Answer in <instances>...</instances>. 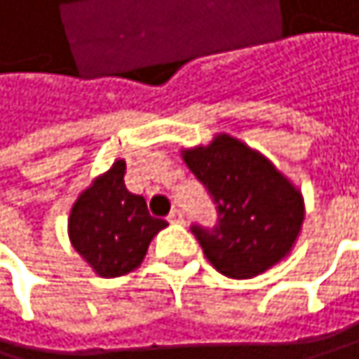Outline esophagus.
I'll list each match as a JSON object with an SVG mask.
<instances>
[{
  "instance_id": "esophagus-1",
  "label": "esophagus",
  "mask_w": 359,
  "mask_h": 359,
  "mask_svg": "<svg viewBox=\"0 0 359 359\" xmlns=\"http://www.w3.org/2000/svg\"><path fill=\"white\" fill-rule=\"evenodd\" d=\"M168 222H170V224H185V215H183V211H178V209H174V211L170 213Z\"/></svg>"
}]
</instances>
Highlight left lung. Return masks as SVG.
Instances as JSON below:
<instances>
[{
    "label": "left lung",
    "mask_w": 359,
    "mask_h": 359,
    "mask_svg": "<svg viewBox=\"0 0 359 359\" xmlns=\"http://www.w3.org/2000/svg\"><path fill=\"white\" fill-rule=\"evenodd\" d=\"M181 155L217 204V226L191 230L219 273L254 278L291 254L306 217L304 196L263 153L217 133Z\"/></svg>",
    "instance_id": "1"
}]
</instances>
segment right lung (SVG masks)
Wrapping results in <instances>:
<instances>
[{
  "label": "right lung",
  "instance_id": "obj_1",
  "mask_svg": "<svg viewBox=\"0 0 359 359\" xmlns=\"http://www.w3.org/2000/svg\"><path fill=\"white\" fill-rule=\"evenodd\" d=\"M125 159L99 174L68 215V239L101 278L127 276L142 265L148 245L168 226L148 213L146 200L125 185Z\"/></svg>",
  "mask_w": 359,
  "mask_h": 359
}]
</instances>
